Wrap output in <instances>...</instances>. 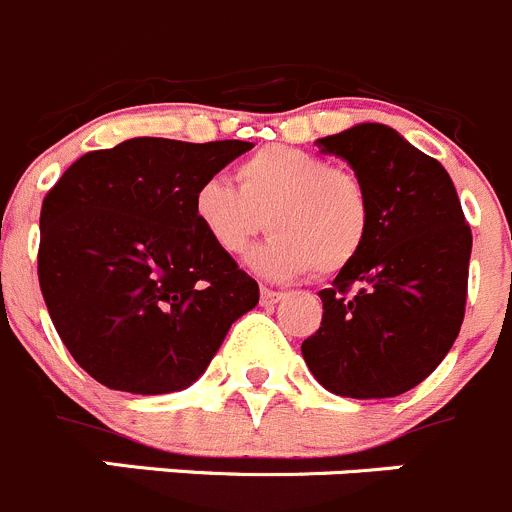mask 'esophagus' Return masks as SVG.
Masks as SVG:
<instances>
[{"label":"esophagus","instance_id":"34e87169","mask_svg":"<svg viewBox=\"0 0 512 512\" xmlns=\"http://www.w3.org/2000/svg\"><path fill=\"white\" fill-rule=\"evenodd\" d=\"M281 297H284V294L274 292V289H261V304H264V307H274V304L281 302Z\"/></svg>","mask_w":512,"mask_h":512}]
</instances>
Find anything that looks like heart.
I'll return each mask as SVG.
<instances>
[{"mask_svg": "<svg viewBox=\"0 0 512 512\" xmlns=\"http://www.w3.org/2000/svg\"><path fill=\"white\" fill-rule=\"evenodd\" d=\"M236 185L208 177L192 195V215L225 256H241L266 223L274 233L248 256L264 279L340 274L363 251L370 200L363 182L325 157L297 147H264L236 170Z\"/></svg>", "mask_w": 512, "mask_h": 512, "instance_id": "b5f03b06", "label": "heart"}]
</instances>
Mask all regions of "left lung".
Here are the masks:
<instances>
[{
  "label": "left lung",
  "instance_id": "1",
  "mask_svg": "<svg viewBox=\"0 0 512 512\" xmlns=\"http://www.w3.org/2000/svg\"><path fill=\"white\" fill-rule=\"evenodd\" d=\"M342 157L370 200L358 259L322 289V327L302 342L312 375L335 396L391 398L419 386L452 350L464 320L472 231L434 157L386 124L317 139Z\"/></svg>",
  "mask_w": 512,
  "mask_h": 512
}]
</instances>
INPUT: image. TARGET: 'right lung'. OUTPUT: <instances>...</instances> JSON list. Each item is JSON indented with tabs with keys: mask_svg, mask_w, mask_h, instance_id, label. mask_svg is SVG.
<instances>
[{
	"mask_svg": "<svg viewBox=\"0 0 512 512\" xmlns=\"http://www.w3.org/2000/svg\"><path fill=\"white\" fill-rule=\"evenodd\" d=\"M248 149L241 139H126L75 159L42 200V297L75 363L106 388L192 386L259 304V284L192 215L200 182Z\"/></svg>",
	"mask_w": 512,
	"mask_h": 512,
	"instance_id": "add662e5",
	"label": "right lung"
}]
</instances>
